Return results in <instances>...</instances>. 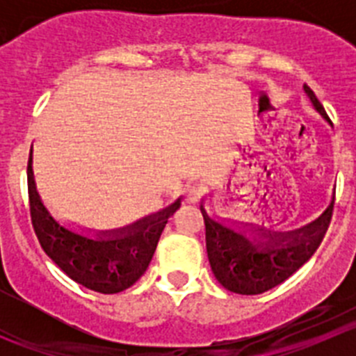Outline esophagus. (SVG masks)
<instances>
[{"instance_id":"obj_1","label":"esophagus","mask_w":356,"mask_h":356,"mask_svg":"<svg viewBox=\"0 0 356 356\" xmlns=\"http://www.w3.org/2000/svg\"><path fill=\"white\" fill-rule=\"evenodd\" d=\"M185 197H187V201H193V203H196V201L201 200V196L205 194V188L201 187L200 184H188L187 187H185Z\"/></svg>"}]
</instances>
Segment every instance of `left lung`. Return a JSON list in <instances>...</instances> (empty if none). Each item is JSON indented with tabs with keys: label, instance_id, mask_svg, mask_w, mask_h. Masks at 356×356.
Segmentation results:
<instances>
[{
	"label": "left lung",
	"instance_id": "8db88e82",
	"mask_svg": "<svg viewBox=\"0 0 356 356\" xmlns=\"http://www.w3.org/2000/svg\"><path fill=\"white\" fill-rule=\"evenodd\" d=\"M305 92L310 97L314 108L332 124L314 90L305 85ZM200 209L205 219L207 253L213 276L229 292L253 296L284 284L310 260L325 238L333 205H330L319 219L289 234H266L264 229H259V241H251L225 222L212 219L203 205Z\"/></svg>",
	"mask_w": 356,
	"mask_h": 356
}]
</instances>
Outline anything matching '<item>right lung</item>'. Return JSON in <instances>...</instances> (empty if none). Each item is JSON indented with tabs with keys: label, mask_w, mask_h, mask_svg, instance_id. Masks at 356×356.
Wrapping results in <instances>:
<instances>
[{
	"label": "right lung",
	"mask_w": 356,
	"mask_h": 356,
	"mask_svg": "<svg viewBox=\"0 0 356 356\" xmlns=\"http://www.w3.org/2000/svg\"><path fill=\"white\" fill-rule=\"evenodd\" d=\"M28 200L31 225L49 259L76 284L102 292L127 291L146 273L168 219L180 209L176 200L169 209L144 217L127 228L90 238L55 221L37 193L31 153L28 159Z\"/></svg>",
	"instance_id": "add662e5"
}]
</instances>
